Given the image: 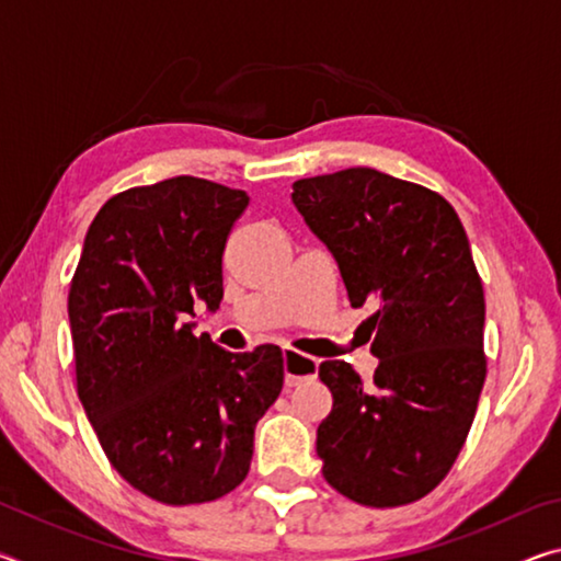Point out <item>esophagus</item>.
Returning a JSON list of instances; mask_svg holds the SVG:
<instances>
[{
	"label": "esophagus",
	"instance_id": "1",
	"mask_svg": "<svg viewBox=\"0 0 561 561\" xmlns=\"http://www.w3.org/2000/svg\"><path fill=\"white\" fill-rule=\"evenodd\" d=\"M282 358H284V383H287L289 388L301 383V381H307V378H317L319 364L314 358L299 356L297 351H291V348H284Z\"/></svg>",
	"mask_w": 561,
	"mask_h": 561
}]
</instances>
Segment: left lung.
Here are the masks:
<instances>
[{
	"label": "left lung",
	"instance_id": "1",
	"mask_svg": "<svg viewBox=\"0 0 561 561\" xmlns=\"http://www.w3.org/2000/svg\"><path fill=\"white\" fill-rule=\"evenodd\" d=\"M291 203L334 257L351 307L371 304L374 381L324 360L334 396L317 431L327 482L368 507L428 495L448 474L485 383V294L453 205L374 168L291 185Z\"/></svg>",
	"mask_w": 561,
	"mask_h": 561
}]
</instances>
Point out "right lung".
<instances>
[{
  "label": "right lung",
  "mask_w": 561,
  "mask_h": 561,
  "mask_svg": "<svg viewBox=\"0 0 561 561\" xmlns=\"http://www.w3.org/2000/svg\"><path fill=\"white\" fill-rule=\"evenodd\" d=\"M250 195L178 175L101 207L69 291L76 386L113 468L165 505H197L250 472L254 425L284 383L282 348L232 354L195 336L222 301V252Z\"/></svg>",
  "instance_id": "add662e5"
}]
</instances>
